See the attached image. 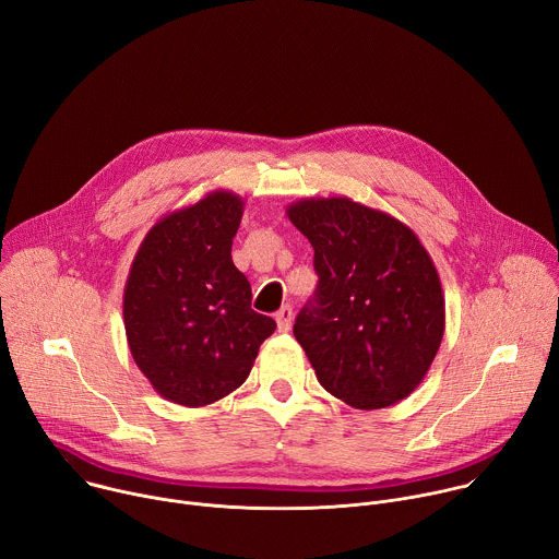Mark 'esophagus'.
<instances>
[{"label":"esophagus","mask_w":559,"mask_h":559,"mask_svg":"<svg viewBox=\"0 0 559 559\" xmlns=\"http://www.w3.org/2000/svg\"><path fill=\"white\" fill-rule=\"evenodd\" d=\"M292 321H294V309H292L289 305H283V307L276 311L278 332H289V330H292Z\"/></svg>","instance_id":"obj_1"}]
</instances>
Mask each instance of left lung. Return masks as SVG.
I'll use <instances>...</instances> for the list:
<instances>
[{"mask_svg":"<svg viewBox=\"0 0 559 559\" xmlns=\"http://www.w3.org/2000/svg\"><path fill=\"white\" fill-rule=\"evenodd\" d=\"M285 212L313 248L318 287L294 336L318 382L365 412L403 401L444 336V294L420 238L347 197L300 199Z\"/></svg>","mask_w":559,"mask_h":559,"instance_id":"obj_1","label":"left lung"}]
</instances>
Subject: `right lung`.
Wrapping results in <instances>:
<instances>
[{
	"instance_id": "add662e5",
	"label": "right lung",
	"mask_w": 559,
	"mask_h": 559,
	"mask_svg": "<svg viewBox=\"0 0 559 559\" xmlns=\"http://www.w3.org/2000/svg\"><path fill=\"white\" fill-rule=\"evenodd\" d=\"M246 201L207 192L158 218L141 241L123 289L130 354L166 401L212 405L241 386L274 334L257 313L252 287L231 261Z\"/></svg>"
}]
</instances>
